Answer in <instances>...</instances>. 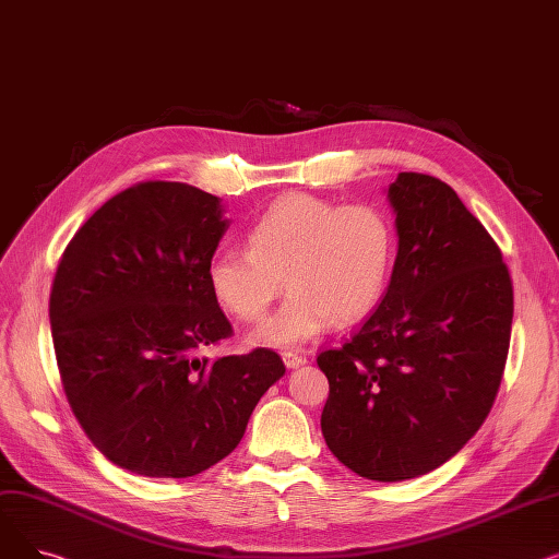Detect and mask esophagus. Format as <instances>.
Returning a JSON list of instances; mask_svg holds the SVG:
<instances>
[{"mask_svg":"<svg viewBox=\"0 0 559 559\" xmlns=\"http://www.w3.org/2000/svg\"><path fill=\"white\" fill-rule=\"evenodd\" d=\"M283 362H285V367L295 369V367L306 365V358H304L301 354H295V350H285V354H283Z\"/></svg>","mask_w":559,"mask_h":559,"instance_id":"1","label":"esophagus"}]
</instances>
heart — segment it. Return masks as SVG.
<instances>
[{"label":"heart","instance_id":"heart-1","mask_svg":"<svg viewBox=\"0 0 559 559\" xmlns=\"http://www.w3.org/2000/svg\"><path fill=\"white\" fill-rule=\"evenodd\" d=\"M247 249H222L209 262L215 301L235 319L258 321L283 287L289 295L251 340L299 346L331 321L365 314L383 292L396 251L394 224L371 203L314 194L274 201L247 233Z\"/></svg>","mask_w":559,"mask_h":559}]
</instances>
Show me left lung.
<instances>
[{
    "label": "left lung",
    "instance_id": "1",
    "mask_svg": "<svg viewBox=\"0 0 559 559\" xmlns=\"http://www.w3.org/2000/svg\"><path fill=\"white\" fill-rule=\"evenodd\" d=\"M399 253L383 301L317 356L331 453L378 483L424 476L472 439L496 401L514 289L503 253L451 186L401 171Z\"/></svg>",
    "mask_w": 559,
    "mask_h": 559
}]
</instances>
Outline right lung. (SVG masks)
<instances>
[{"mask_svg": "<svg viewBox=\"0 0 559 559\" xmlns=\"http://www.w3.org/2000/svg\"><path fill=\"white\" fill-rule=\"evenodd\" d=\"M226 226L217 197L140 181L74 233L56 267L49 324L68 403L95 449L131 474L211 468L285 373L262 346L197 358L233 335L205 274Z\"/></svg>", "mask_w": 559, "mask_h": 559, "instance_id": "right-lung-1", "label": "right lung"}]
</instances>
